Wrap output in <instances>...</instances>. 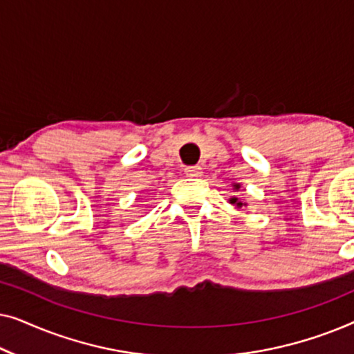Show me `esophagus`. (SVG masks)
<instances>
[{
    "instance_id": "obj_1",
    "label": "esophagus",
    "mask_w": 354,
    "mask_h": 354,
    "mask_svg": "<svg viewBox=\"0 0 354 354\" xmlns=\"http://www.w3.org/2000/svg\"><path fill=\"white\" fill-rule=\"evenodd\" d=\"M201 174H203L201 167H198V166L185 167V176H187V177H192V178H195V177H201Z\"/></svg>"
}]
</instances>
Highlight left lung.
Returning <instances> with one entry per match:
<instances>
[{
    "mask_svg": "<svg viewBox=\"0 0 354 354\" xmlns=\"http://www.w3.org/2000/svg\"><path fill=\"white\" fill-rule=\"evenodd\" d=\"M241 188V183H232V190L234 192H239ZM229 203L232 206H235L236 209H240V207H246V203H243L241 200H239V196H232V198H229Z\"/></svg>",
    "mask_w": 354,
    "mask_h": 354,
    "instance_id": "left-lung-1",
    "label": "left lung"
}]
</instances>
